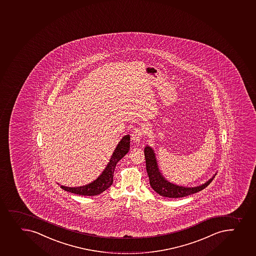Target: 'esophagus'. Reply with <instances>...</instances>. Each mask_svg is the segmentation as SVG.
Wrapping results in <instances>:
<instances>
[{
    "label": "esophagus",
    "instance_id": "obj_1",
    "mask_svg": "<svg viewBox=\"0 0 256 256\" xmlns=\"http://www.w3.org/2000/svg\"><path fill=\"white\" fill-rule=\"evenodd\" d=\"M142 130L140 128H135L134 131H132V140L134 142H140V140L142 138Z\"/></svg>",
    "mask_w": 256,
    "mask_h": 256
}]
</instances>
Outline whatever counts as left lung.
<instances>
[{
  "label": "left lung",
  "instance_id": "left-lung-1",
  "mask_svg": "<svg viewBox=\"0 0 256 256\" xmlns=\"http://www.w3.org/2000/svg\"><path fill=\"white\" fill-rule=\"evenodd\" d=\"M145 162H146V170L148 173L150 184L154 190H156L158 195L169 198H184L186 196L192 195L194 193L198 192L206 188L214 179V176L204 184L194 186V188H184L180 186L177 184H172L168 182L162 176L158 169V163L156 160V153L153 148L150 146H146L144 148Z\"/></svg>",
  "mask_w": 256,
  "mask_h": 256
}]
</instances>
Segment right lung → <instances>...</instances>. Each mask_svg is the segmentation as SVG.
<instances>
[{
	"instance_id": "right-lung-1",
	"label": "right lung",
	"mask_w": 256,
	"mask_h": 256,
	"mask_svg": "<svg viewBox=\"0 0 256 256\" xmlns=\"http://www.w3.org/2000/svg\"><path fill=\"white\" fill-rule=\"evenodd\" d=\"M130 148V135L126 134L122 138L118 144L116 145V148L110 158V161L108 162V166L98 179L95 180L90 184L79 186V188H68L64 186H60V188L66 192L74 193L77 195L96 196L102 193L104 190L111 186L114 182V170L116 167V163L128 152Z\"/></svg>"
}]
</instances>
